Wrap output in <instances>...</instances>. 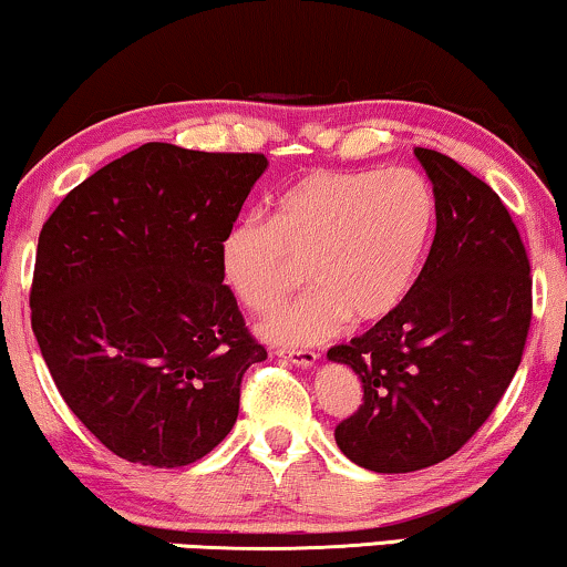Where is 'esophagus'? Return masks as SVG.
Segmentation results:
<instances>
[{
    "instance_id": "obj_1",
    "label": "esophagus",
    "mask_w": 567,
    "mask_h": 567,
    "mask_svg": "<svg viewBox=\"0 0 567 567\" xmlns=\"http://www.w3.org/2000/svg\"><path fill=\"white\" fill-rule=\"evenodd\" d=\"M279 358H285V361H290L292 367H300V369H313L319 361V353H313V350H277Z\"/></svg>"
}]
</instances>
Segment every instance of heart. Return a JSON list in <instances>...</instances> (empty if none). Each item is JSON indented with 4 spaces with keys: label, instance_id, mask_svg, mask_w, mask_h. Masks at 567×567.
I'll return each instance as SVG.
<instances>
[{
    "label": "heart",
    "instance_id": "b5f03b06",
    "mask_svg": "<svg viewBox=\"0 0 567 567\" xmlns=\"http://www.w3.org/2000/svg\"><path fill=\"white\" fill-rule=\"evenodd\" d=\"M434 190L415 169H317L285 188L269 221L240 219L219 240V275L243 308L267 313L306 267V296L259 324L277 346H317L390 317L432 240Z\"/></svg>",
    "mask_w": 567,
    "mask_h": 567
}]
</instances>
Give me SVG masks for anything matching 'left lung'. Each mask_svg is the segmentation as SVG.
I'll return each instance as SVG.
<instances>
[{
    "mask_svg": "<svg viewBox=\"0 0 567 567\" xmlns=\"http://www.w3.org/2000/svg\"><path fill=\"white\" fill-rule=\"evenodd\" d=\"M413 154L436 200L424 269L390 317L327 353L363 384L337 447L377 474L455 455L505 395L532 324V267L503 200L450 156Z\"/></svg>",
    "mask_w": 567,
    "mask_h": 567,
    "instance_id": "1",
    "label": "left lung"
}]
</instances>
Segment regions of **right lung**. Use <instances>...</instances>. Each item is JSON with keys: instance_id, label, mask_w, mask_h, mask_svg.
Wrapping results in <instances>:
<instances>
[{"instance_id": "add662e5", "label": "right lung", "mask_w": 567, "mask_h": 567, "mask_svg": "<svg viewBox=\"0 0 567 567\" xmlns=\"http://www.w3.org/2000/svg\"><path fill=\"white\" fill-rule=\"evenodd\" d=\"M264 154L143 143L62 198L39 235L31 324L83 426L131 463L181 468L238 421L267 350L221 285L219 240Z\"/></svg>"}]
</instances>
